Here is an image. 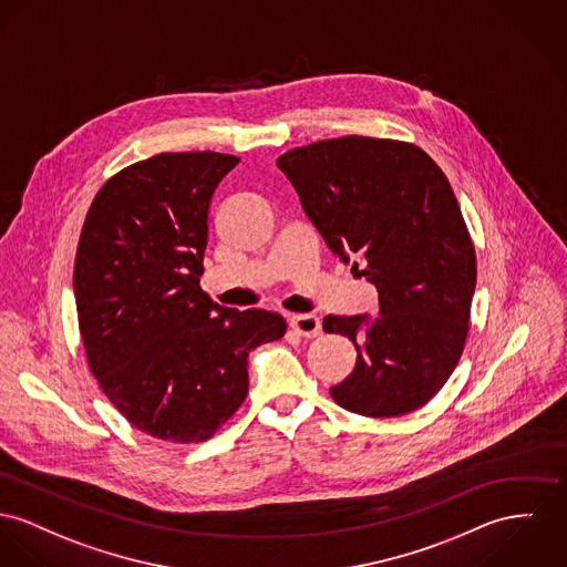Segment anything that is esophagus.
I'll return each instance as SVG.
<instances>
[{"label":"esophagus","instance_id":"esophagus-1","mask_svg":"<svg viewBox=\"0 0 567 567\" xmlns=\"http://www.w3.org/2000/svg\"><path fill=\"white\" fill-rule=\"evenodd\" d=\"M289 326L293 328L296 334L306 337V339H312V337H317L321 332V321L315 315H293L289 319Z\"/></svg>","mask_w":567,"mask_h":567}]
</instances>
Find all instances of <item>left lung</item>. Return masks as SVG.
Here are the masks:
<instances>
[{
    "label": "left lung",
    "instance_id": "left-lung-1",
    "mask_svg": "<svg viewBox=\"0 0 567 567\" xmlns=\"http://www.w3.org/2000/svg\"><path fill=\"white\" fill-rule=\"evenodd\" d=\"M278 168L328 248L380 293V315H328L358 351L332 399L391 419L423 408L464 351L477 259L449 178L414 144L346 135L293 148Z\"/></svg>",
    "mask_w": 567,
    "mask_h": 567
}]
</instances>
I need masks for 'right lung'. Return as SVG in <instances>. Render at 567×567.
I'll use <instances>...</instances> for the list:
<instances>
[{"label":"right lung","mask_w":567,"mask_h":567,"mask_svg":"<svg viewBox=\"0 0 567 567\" xmlns=\"http://www.w3.org/2000/svg\"><path fill=\"white\" fill-rule=\"evenodd\" d=\"M239 157L159 153L112 176L80 235L73 289L87 364L133 427L203 442L248 394V355L287 323L200 289L209 205Z\"/></svg>","instance_id":"1"}]
</instances>
